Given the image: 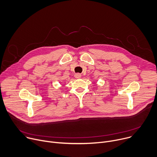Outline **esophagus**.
Returning a JSON list of instances; mask_svg holds the SVG:
<instances>
[{
  "mask_svg": "<svg viewBox=\"0 0 157 157\" xmlns=\"http://www.w3.org/2000/svg\"><path fill=\"white\" fill-rule=\"evenodd\" d=\"M75 77L76 78H77V79H79V78H80L81 77V75L79 74V73H76V74H75Z\"/></svg>",
  "mask_w": 157,
  "mask_h": 157,
  "instance_id": "obj_1",
  "label": "esophagus"
}]
</instances>
